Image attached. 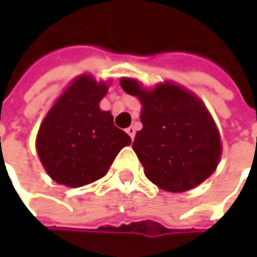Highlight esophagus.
I'll return each mask as SVG.
<instances>
[{
  "label": "esophagus",
  "instance_id": "esophagus-1",
  "mask_svg": "<svg viewBox=\"0 0 257 257\" xmlns=\"http://www.w3.org/2000/svg\"><path fill=\"white\" fill-rule=\"evenodd\" d=\"M135 132H137V129H135V126H129V128H126V134H128L129 137L134 140V137H135Z\"/></svg>",
  "mask_w": 257,
  "mask_h": 257
}]
</instances>
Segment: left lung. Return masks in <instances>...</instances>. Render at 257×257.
<instances>
[{"label":"left lung","instance_id":"8db88e82","mask_svg":"<svg viewBox=\"0 0 257 257\" xmlns=\"http://www.w3.org/2000/svg\"><path fill=\"white\" fill-rule=\"evenodd\" d=\"M120 86L143 105V129L132 149L147 179L164 190L186 192L216 171L220 135L198 96L173 83L147 90L134 78H122Z\"/></svg>","mask_w":257,"mask_h":257}]
</instances>
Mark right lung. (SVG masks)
<instances>
[{
	"instance_id": "right-lung-1",
	"label": "right lung",
	"mask_w": 257,
	"mask_h": 257,
	"mask_svg": "<svg viewBox=\"0 0 257 257\" xmlns=\"http://www.w3.org/2000/svg\"><path fill=\"white\" fill-rule=\"evenodd\" d=\"M107 84L80 76L59 96L37 134L38 158L59 184L80 187L104 177L131 137L99 108Z\"/></svg>"
}]
</instances>
